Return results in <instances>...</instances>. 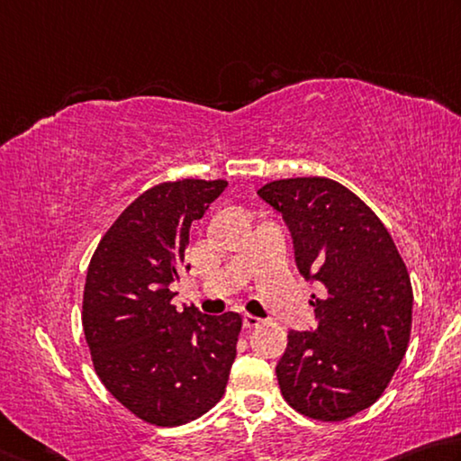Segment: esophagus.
<instances>
[{
  "label": "esophagus",
  "mask_w": 461,
  "mask_h": 461,
  "mask_svg": "<svg viewBox=\"0 0 461 461\" xmlns=\"http://www.w3.org/2000/svg\"><path fill=\"white\" fill-rule=\"evenodd\" d=\"M243 324H245V328H257V326L263 324V320L257 318V316H251V313H245Z\"/></svg>",
  "instance_id": "obj_1"
}]
</instances>
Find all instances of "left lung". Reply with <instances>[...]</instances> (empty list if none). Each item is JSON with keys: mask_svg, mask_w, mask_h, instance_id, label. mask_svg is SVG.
Instances as JSON below:
<instances>
[{"mask_svg": "<svg viewBox=\"0 0 461 461\" xmlns=\"http://www.w3.org/2000/svg\"><path fill=\"white\" fill-rule=\"evenodd\" d=\"M259 196L284 214L302 276L326 287L312 295L318 328L289 330L276 368L281 394L305 417L344 421L376 402L407 352L405 261L381 218L330 177L276 180Z\"/></svg>", "mask_w": 461, "mask_h": 461, "instance_id": "1", "label": "left lung"}]
</instances>
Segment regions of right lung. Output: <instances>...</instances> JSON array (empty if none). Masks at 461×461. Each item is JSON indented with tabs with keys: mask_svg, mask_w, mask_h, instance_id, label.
Instances as JSON below:
<instances>
[{
	"mask_svg": "<svg viewBox=\"0 0 461 461\" xmlns=\"http://www.w3.org/2000/svg\"><path fill=\"white\" fill-rule=\"evenodd\" d=\"M224 180H177L145 190L104 232L88 263L83 330L95 373L145 423L176 427L222 399L243 318L176 310L190 226ZM185 269H190L185 265Z\"/></svg>",
	"mask_w": 461,
	"mask_h": 461,
	"instance_id": "right-lung-1",
	"label": "right lung"
}]
</instances>
